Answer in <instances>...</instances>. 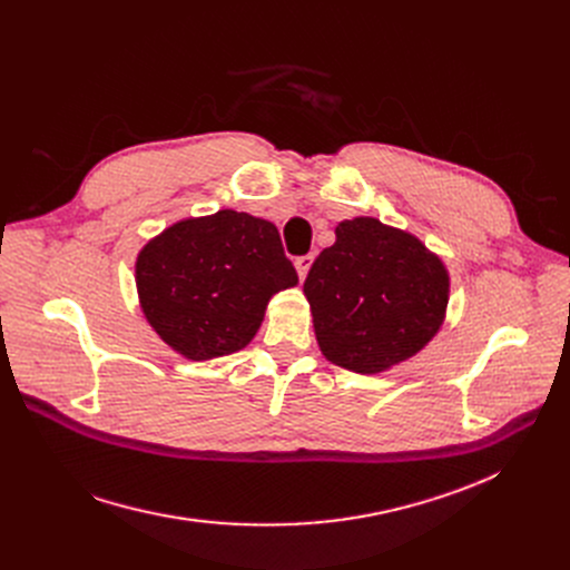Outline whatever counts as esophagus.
<instances>
[{"label": "esophagus", "mask_w": 570, "mask_h": 570, "mask_svg": "<svg viewBox=\"0 0 570 570\" xmlns=\"http://www.w3.org/2000/svg\"><path fill=\"white\" fill-rule=\"evenodd\" d=\"M312 261H314V256H297L295 258V269H297V275H301V279H305L307 277V273H309V267H312Z\"/></svg>", "instance_id": "esophagus-1"}]
</instances>
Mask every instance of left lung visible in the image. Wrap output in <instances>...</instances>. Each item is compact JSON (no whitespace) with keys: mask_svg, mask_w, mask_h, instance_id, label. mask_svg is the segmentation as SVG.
<instances>
[{"mask_svg":"<svg viewBox=\"0 0 570 570\" xmlns=\"http://www.w3.org/2000/svg\"><path fill=\"white\" fill-rule=\"evenodd\" d=\"M321 353L355 374H381L441 331L451 275L421 237L376 217L344 219L303 286Z\"/></svg>","mask_w":570,"mask_h":570,"instance_id":"8db88e82","label":"left lung"}]
</instances>
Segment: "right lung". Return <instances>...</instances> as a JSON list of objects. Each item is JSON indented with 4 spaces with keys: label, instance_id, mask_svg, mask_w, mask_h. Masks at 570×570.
<instances>
[{
    "label": "right lung",
    "instance_id": "1",
    "mask_svg": "<svg viewBox=\"0 0 570 570\" xmlns=\"http://www.w3.org/2000/svg\"><path fill=\"white\" fill-rule=\"evenodd\" d=\"M293 286L277 226L230 207L170 224L136 256L142 316L187 361L243 351L273 295Z\"/></svg>",
    "mask_w": 570,
    "mask_h": 570
}]
</instances>
